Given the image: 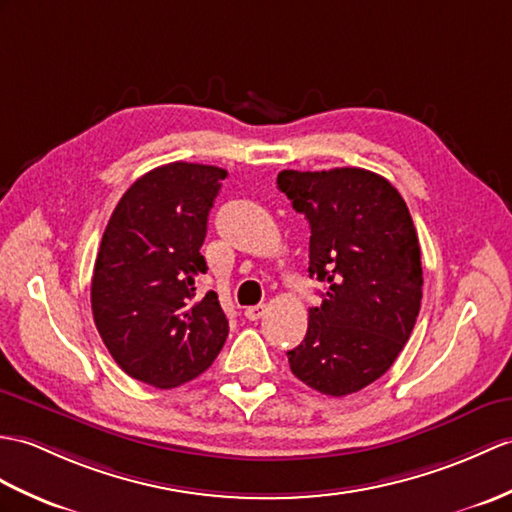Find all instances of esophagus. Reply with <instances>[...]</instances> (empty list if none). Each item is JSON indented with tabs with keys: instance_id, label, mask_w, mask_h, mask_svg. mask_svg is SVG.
I'll return each instance as SVG.
<instances>
[{
	"instance_id": "esophagus-1",
	"label": "esophagus",
	"mask_w": 512,
	"mask_h": 512,
	"mask_svg": "<svg viewBox=\"0 0 512 512\" xmlns=\"http://www.w3.org/2000/svg\"><path fill=\"white\" fill-rule=\"evenodd\" d=\"M264 314H266V305H251L244 310V316L248 320H259Z\"/></svg>"
}]
</instances>
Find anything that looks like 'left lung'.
<instances>
[{"label": "left lung", "mask_w": 512, "mask_h": 512, "mask_svg": "<svg viewBox=\"0 0 512 512\" xmlns=\"http://www.w3.org/2000/svg\"><path fill=\"white\" fill-rule=\"evenodd\" d=\"M281 192L310 222V277L325 283L307 334L288 351L292 373L331 397L382 377L421 310V248L406 200L362 168L283 170Z\"/></svg>", "instance_id": "left-lung-1"}]
</instances>
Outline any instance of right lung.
<instances>
[{"label":"right lung","mask_w":512,"mask_h":512,"mask_svg":"<svg viewBox=\"0 0 512 512\" xmlns=\"http://www.w3.org/2000/svg\"><path fill=\"white\" fill-rule=\"evenodd\" d=\"M227 170L176 161L128 187L91 279L95 327L124 373L174 388L207 371L229 336L218 294L196 299L200 246Z\"/></svg>","instance_id":"right-lung-1"}]
</instances>
